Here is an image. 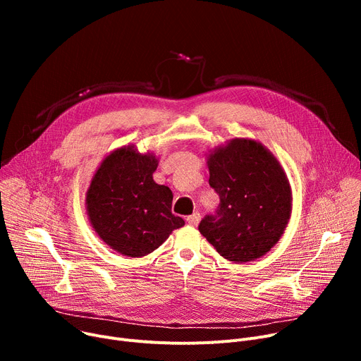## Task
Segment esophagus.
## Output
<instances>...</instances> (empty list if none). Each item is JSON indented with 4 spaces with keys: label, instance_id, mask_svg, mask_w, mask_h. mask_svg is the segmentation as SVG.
<instances>
[{
    "label": "esophagus",
    "instance_id": "esophagus-1",
    "mask_svg": "<svg viewBox=\"0 0 361 361\" xmlns=\"http://www.w3.org/2000/svg\"><path fill=\"white\" fill-rule=\"evenodd\" d=\"M187 222L190 224V225H193V226L199 225V222H200V214L196 212V214H193V215H190V216H187Z\"/></svg>",
    "mask_w": 361,
    "mask_h": 361
}]
</instances>
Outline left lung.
<instances>
[{"instance_id": "8db88e82", "label": "left lung", "mask_w": 361, "mask_h": 361, "mask_svg": "<svg viewBox=\"0 0 361 361\" xmlns=\"http://www.w3.org/2000/svg\"><path fill=\"white\" fill-rule=\"evenodd\" d=\"M209 184L219 195L215 216H206L200 234L234 263L267 255L291 218L288 177L272 152L249 137H235L206 154Z\"/></svg>"}]
</instances>
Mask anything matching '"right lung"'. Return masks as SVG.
Wrapping results in <instances>:
<instances>
[{
    "label": "right lung",
    "instance_id": "1",
    "mask_svg": "<svg viewBox=\"0 0 361 361\" xmlns=\"http://www.w3.org/2000/svg\"><path fill=\"white\" fill-rule=\"evenodd\" d=\"M158 157L135 145L114 149L101 161L86 192V214L93 231L109 249L142 257L184 225L171 212L173 192L157 184Z\"/></svg>",
    "mask_w": 361,
    "mask_h": 361
}]
</instances>
